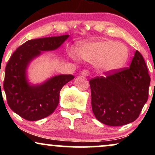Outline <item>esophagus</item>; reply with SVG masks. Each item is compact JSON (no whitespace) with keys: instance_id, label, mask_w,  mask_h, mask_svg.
Segmentation results:
<instances>
[{"instance_id":"esophagus-1","label":"esophagus","mask_w":155,"mask_h":155,"mask_svg":"<svg viewBox=\"0 0 155 155\" xmlns=\"http://www.w3.org/2000/svg\"><path fill=\"white\" fill-rule=\"evenodd\" d=\"M81 74H82L83 76H87L90 75V71H89V70H83L81 72Z\"/></svg>"}]
</instances>
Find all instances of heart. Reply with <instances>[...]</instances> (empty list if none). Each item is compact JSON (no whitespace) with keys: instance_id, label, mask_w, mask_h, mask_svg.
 Returning <instances> with one entry per match:
<instances>
[{"instance_id":"1","label":"heart","mask_w":155,"mask_h":155,"mask_svg":"<svg viewBox=\"0 0 155 155\" xmlns=\"http://www.w3.org/2000/svg\"><path fill=\"white\" fill-rule=\"evenodd\" d=\"M78 54L81 59L88 63L96 64L103 72L112 73L120 70L128 60L127 47L114 41H98L83 44L78 49ZM69 54L77 59L75 51Z\"/></svg>"}]
</instances>
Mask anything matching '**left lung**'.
I'll return each mask as SVG.
<instances>
[{"label":"left lung","mask_w":155,"mask_h":155,"mask_svg":"<svg viewBox=\"0 0 155 155\" xmlns=\"http://www.w3.org/2000/svg\"><path fill=\"white\" fill-rule=\"evenodd\" d=\"M90 80L92 109L106 125L121 126L139 116L148 100L150 76L143 56L136 51L130 65Z\"/></svg>","instance_id":"8db88e82"}]
</instances>
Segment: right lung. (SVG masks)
<instances>
[{
  "label": "right lung",
  "mask_w": 155,
  "mask_h": 155,
  "mask_svg": "<svg viewBox=\"0 0 155 155\" xmlns=\"http://www.w3.org/2000/svg\"><path fill=\"white\" fill-rule=\"evenodd\" d=\"M68 36L29 40L19 46L8 60L3 81L7 104L25 120L36 121L50 115L59 104L62 87L74 78L72 75L56 76L36 86H31L26 79V68L30 62L38 56L41 51L58 49Z\"/></svg>",
  "instance_id": "1"
}]
</instances>
